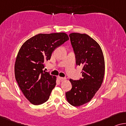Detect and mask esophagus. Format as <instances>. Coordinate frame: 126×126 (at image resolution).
Masks as SVG:
<instances>
[{
	"label": "esophagus",
	"mask_w": 126,
	"mask_h": 126,
	"mask_svg": "<svg viewBox=\"0 0 126 126\" xmlns=\"http://www.w3.org/2000/svg\"><path fill=\"white\" fill-rule=\"evenodd\" d=\"M59 79L60 80H62V81H63V80H65V79H66V78H65L60 77H59Z\"/></svg>",
	"instance_id": "34e87169"
}]
</instances>
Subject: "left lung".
Returning a JSON list of instances; mask_svg holds the SVG:
<instances>
[{
    "label": "left lung",
    "instance_id": "1",
    "mask_svg": "<svg viewBox=\"0 0 126 126\" xmlns=\"http://www.w3.org/2000/svg\"><path fill=\"white\" fill-rule=\"evenodd\" d=\"M69 36L76 64L83 66V78L78 80L70 79L72 88L65 96L70 104L79 107L89 102L102 86L105 63L100 46L94 39L86 33L74 32Z\"/></svg>",
    "mask_w": 126,
    "mask_h": 126
}]
</instances>
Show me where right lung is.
<instances>
[{
  "label": "right lung",
  "instance_id": "right-lung-1",
  "mask_svg": "<svg viewBox=\"0 0 126 126\" xmlns=\"http://www.w3.org/2000/svg\"><path fill=\"white\" fill-rule=\"evenodd\" d=\"M69 40L65 33H39L24 42L15 63V79L21 91L32 104L39 105L49 99L56 78L43 70L56 47Z\"/></svg>",
  "mask_w": 126,
  "mask_h": 126
}]
</instances>
